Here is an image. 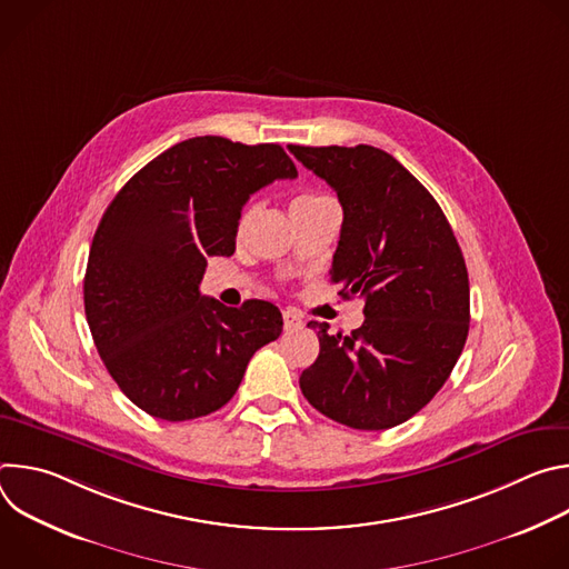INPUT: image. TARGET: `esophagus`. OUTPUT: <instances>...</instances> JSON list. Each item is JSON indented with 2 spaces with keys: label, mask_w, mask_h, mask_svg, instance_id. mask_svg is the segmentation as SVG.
I'll list each match as a JSON object with an SVG mask.
<instances>
[{
  "label": "esophagus",
  "mask_w": 569,
  "mask_h": 569,
  "mask_svg": "<svg viewBox=\"0 0 569 569\" xmlns=\"http://www.w3.org/2000/svg\"><path fill=\"white\" fill-rule=\"evenodd\" d=\"M301 317L295 312V310H283V329L286 331H292V329H299L301 327Z\"/></svg>",
  "instance_id": "obj_1"
}]
</instances>
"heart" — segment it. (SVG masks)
<instances>
[{
    "label": "heart",
    "instance_id": "1",
    "mask_svg": "<svg viewBox=\"0 0 569 569\" xmlns=\"http://www.w3.org/2000/svg\"><path fill=\"white\" fill-rule=\"evenodd\" d=\"M327 196H317V193H301V196H297L295 200H292V204H290V209L292 211H297V209H303V207H310V204H315V202H319V200H323ZM250 213H246V218H248Z\"/></svg>",
    "mask_w": 569,
    "mask_h": 569
}]
</instances>
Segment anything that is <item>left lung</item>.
<instances>
[{
  "label": "left lung",
  "mask_w": 569,
  "mask_h": 569,
  "mask_svg": "<svg viewBox=\"0 0 569 569\" xmlns=\"http://www.w3.org/2000/svg\"><path fill=\"white\" fill-rule=\"evenodd\" d=\"M345 211L331 281L365 299L351 336L317 329L319 356L299 387L323 417L356 430L412 419L457 365L470 321L459 242L430 191L373 146H288Z\"/></svg>",
  "instance_id": "1"
}]
</instances>
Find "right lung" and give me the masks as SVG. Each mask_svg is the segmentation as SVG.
<instances>
[{"label":"right lung","instance_id":"obj_1","mask_svg":"<svg viewBox=\"0 0 569 569\" xmlns=\"http://www.w3.org/2000/svg\"><path fill=\"white\" fill-rule=\"evenodd\" d=\"M297 169L279 143L193 137L157 154L106 209L83 297L99 356L146 415L191 421L236 393L252 356L277 340V306L227 308L200 295L207 257H231L242 204Z\"/></svg>","mask_w":569,"mask_h":569}]
</instances>
